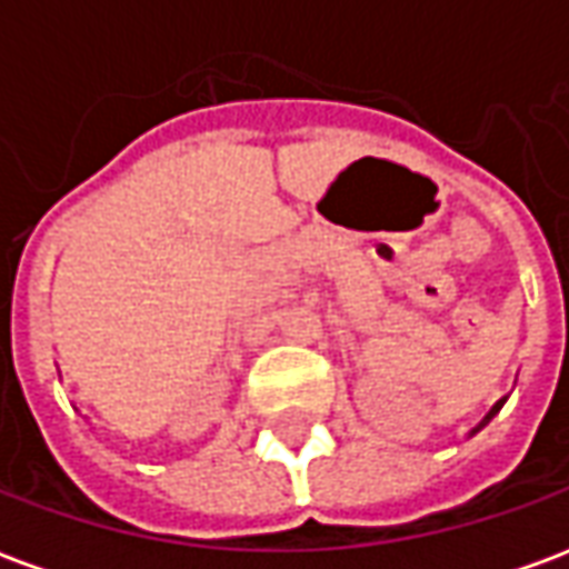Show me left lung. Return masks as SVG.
<instances>
[{"instance_id":"1","label":"left lung","mask_w":569,"mask_h":569,"mask_svg":"<svg viewBox=\"0 0 569 569\" xmlns=\"http://www.w3.org/2000/svg\"><path fill=\"white\" fill-rule=\"evenodd\" d=\"M502 402H506V399H500V402H497V406L490 408V411H488V418L481 420V423H478V427H476V429H472V432H478V429L485 427V423H490V418H493V415H497V411H500V408H502Z\"/></svg>"}]
</instances>
